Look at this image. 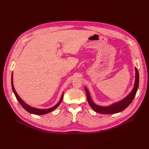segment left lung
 Returning <instances> with one entry per match:
<instances>
[{
    "label": "left lung",
    "instance_id": "1",
    "mask_svg": "<svg viewBox=\"0 0 149 149\" xmlns=\"http://www.w3.org/2000/svg\"><path fill=\"white\" fill-rule=\"evenodd\" d=\"M135 83H134V88H133L132 91L129 93V94L127 95L124 98L118 101V102L112 103V104L109 106H100L95 104L91 98L89 92L87 89V88H84L89 104L92 107L93 110L99 113L114 114V113L121 112L123 111H124L125 109L127 108L132 103V101H133V100H134V98H135L136 92L138 91V86H139V73L136 68H135Z\"/></svg>",
    "mask_w": 149,
    "mask_h": 149
}]
</instances>
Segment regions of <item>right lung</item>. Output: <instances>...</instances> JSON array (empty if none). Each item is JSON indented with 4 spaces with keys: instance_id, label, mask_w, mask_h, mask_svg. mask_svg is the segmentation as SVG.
<instances>
[{
    "instance_id": "1",
    "label": "right lung",
    "mask_w": 149,
    "mask_h": 149,
    "mask_svg": "<svg viewBox=\"0 0 149 149\" xmlns=\"http://www.w3.org/2000/svg\"><path fill=\"white\" fill-rule=\"evenodd\" d=\"M13 74H12L11 75V86H12V89H13V92L14 93V95L15 96V97H16L17 100H18V101L19 102V103L21 104V106L24 108L25 110L29 112L30 113H32V114H34V115H45V114H46L48 113H49L52 111H53L54 110H55L60 104V103H61L62 101V100H63V93L64 92H63L62 95H61V98L60 100H59L58 103L56 104L55 106H54L53 107H50V108H48V109H37V108H36V107H31L30 106H29L28 104H27L25 102H24V101H23L22 100V98L19 96V95L17 94V93L16 92V91H15V89H14V84H13Z\"/></svg>"
}]
</instances>
